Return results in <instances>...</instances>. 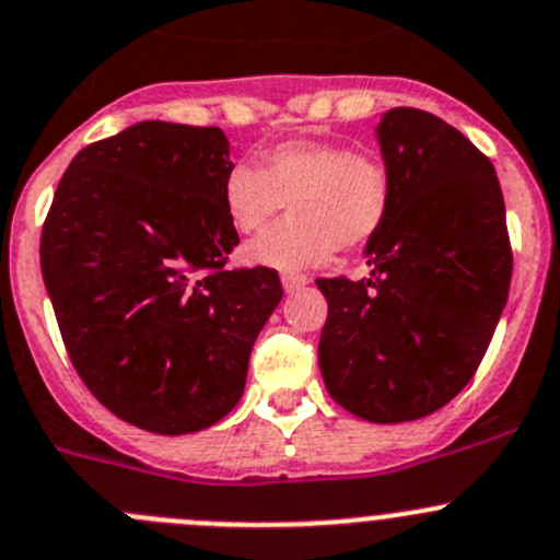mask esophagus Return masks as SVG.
<instances>
[{"label":"esophagus","instance_id":"esophagus-1","mask_svg":"<svg viewBox=\"0 0 560 560\" xmlns=\"http://www.w3.org/2000/svg\"><path fill=\"white\" fill-rule=\"evenodd\" d=\"M281 284H284L287 292H298V290H303V287L308 284V279H306V276L284 273V276H281Z\"/></svg>","mask_w":560,"mask_h":560}]
</instances>
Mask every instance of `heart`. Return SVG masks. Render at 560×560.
<instances>
[{
    "label": "heart",
    "mask_w": 560,
    "mask_h": 560,
    "mask_svg": "<svg viewBox=\"0 0 560 560\" xmlns=\"http://www.w3.org/2000/svg\"><path fill=\"white\" fill-rule=\"evenodd\" d=\"M230 224L243 235L259 232L290 202V219L243 248L254 268L308 270L336 248L355 252L380 235L394 202V177L383 159L352 153L319 139L276 144L259 170L235 164L221 188Z\"/></svg>",
    "instance_id": "heart-1"
}]
</instances>
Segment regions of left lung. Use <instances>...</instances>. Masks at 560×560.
<instances>
[{"mask_svg":"<svg viewBox=\"0 0 560 560\" xmlns=\"http://www.w3.org/2000/svg\"><path fill=\"white\" fill-rule=\"evenodd\" d=\"M377 144L394 202L366 243L369 279H317L325 388L374 424L416 421L479 369L512 284L501 183L490 159L421 108H390Z\"/></svg>","mask_w":560,"mask_h":560,"instance_id":"obj_1","label":"left lung"}]
</instances>
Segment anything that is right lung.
I'll return each instance as SVG.
<instances>
[{"instance_id":"add662e5","label":"right lung","mask_w":560,"mask_h":560,"mask_svg":"<svg viewBox=\"0 0 560 560\" xmlns=\"http://www.w3.org/2000/svg\"><path fill=\"white\" fill-rule=\"evenodd\" d=\"M221 128L148 119L90 144L59 180L40 270L68 355L103 407L155 435L226 416L281 281L226 270Z\"/></svg>"}]
</instances>
